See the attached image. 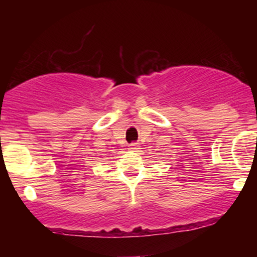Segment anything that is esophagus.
Instances as JSON below:
<instances>
[{
  "label": "esophagus",
  "mask_w": 257,
  "mask_h": 257,
  "mask_svg": "<svg viewBox=\"0 0 257 257\" xmlns=\"http://www.w3.org/2000/svg\"><path fill=\"white\" fill-rule=\"evenodd\" d=\"M139 146H138V144L137 143H132L131 145H129V149H128V151H131V152H139Z\"/></svg>",
  "instance_id": "obj_1"
}]
</instances>
